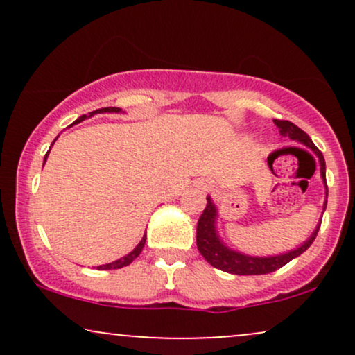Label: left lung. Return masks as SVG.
<instances>
[{"mask_svg":"<svg viewBox=\"0 0 355 355\" xmlns=\"http://www.w3.org/2000/svg\"><path fill=\"white\" fill-rule=\"evenodd\" d=\"M274 123L277 125V128H279L280 135L288 137L291 140H295L299 141V144L309 146V148L317 155L320 164V177L325 185V198H327V182H325L324 155H322L320 150L313 145L311 137H309L304 130H300L299 126L292 123V121L274 120ZM325 207H327V200L324 202V210ZM215 220H217V207H215V203L211 202L210 197H207V207L205 210H203V214L200 215V218H198V225H197L198 252H200L203 259H205L211 267L220 268V270L229 272V274H235V275H263V274H270V272H275L277 268L284 267L285 263L291 262L292 259H295V257L304 254V252L312 245L313 239L317 237V232L320 229V223H319L317 229L313 230V234L309 237V240H305L302 245L294 248V250L285 252V254L274 255V257H252V255L240 254V252L232 250V248L227 247L217 235Z\"/></svg>","mask_w":355,"mask_h":355,"instance_id":"left-lung-1","label":"left lung"}]
</instances>
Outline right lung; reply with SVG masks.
Returning a JSON list of instances; mask_svg holds the SVG:
<instances>
[{"mask_svg": "<svg viewBox=\"0 0 355 355\" xmlns=\"http://www.w3.org/2000/svg\"><path fill=\"white\" fill-rule=\"evenodd\" d=\"M121 110L120 108H116V107H107V108H98V110H95V112H92L89 113L88 116H93V115H96V113H120ZM85 118H87V115H81L78 120L75 121V123H80V121H83ZM55 141H56V138H55ZM55 141H53V144H55ZM51 144V145H53ZM50 153V152H48ZM48 153L44 155V162H46V157H48ZM44 165V164H43ZM145 240H146V235H144V239L140 240V243H138V245L133 248L132 252H130L128 255H125V257H121V259H118V260H115V262H112V263H105V266H100L98 267V270H112V268H121V267H126V266H130V263L133 262V260L137 259L138 255H140V252H141V248H144V245H145Z\"/></svg>", "mask_w": 355, "mask_h": 355, "instance_id": "obj_1", "label": "right lung"}]
</instances>
